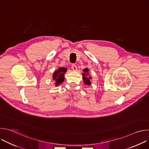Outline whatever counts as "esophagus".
Segmentation results:
<instances>
[{
    "label": "esophagus",
    "instance_id": "1",
    "mask_svg": "<svg viewBox=\"0 0 149 149\" xmlns=\"http://www.w3.org/2000/svg\"><path fill=\"white\" fill-rule=\"evenodd\" d=\"M71 68H72V70L73 71H76L77 70V67L75 65H74V64H72V65Z\"/></svg>",
    "mask_w": 149,
    "mask_h": 149
}]
</instances>
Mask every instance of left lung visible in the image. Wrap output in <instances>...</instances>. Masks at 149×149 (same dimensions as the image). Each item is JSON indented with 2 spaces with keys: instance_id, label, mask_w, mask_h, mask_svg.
I'll use <instances>...</instances> for the list:
<instances>
[{
  "instance_id": "1",
  "label": "left lung",
  "mask_w": 149,
  "mask_h": 149,
  "mask_svg": "<svg viewBox=\"0 0 149 149\" xmlns=\"http://www.w3.org/2000/svg\"><path fill=\"white\" fill-rule=\"evenodd\" d=\"M83 72L82 73V79H83V82L84 83L87 85V86H90L91 85V79H92V77L89 75V70L88 68H84L82 70Z\"/></svg>"
}]
</instances>
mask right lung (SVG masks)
I'll return each mask as SVG.
<instances>
[{"instance_id":"right-lung-1","label":"right lung","mask_w":149,"mask_h":149,"mask_svg":"<svg viewBox=\"0 0 149 149\" xmlns=\"http://www.w3.org/2000/svg\"><path fill=\"white\" fill-rule=\"evenodd\" d=\"M67 71V68L64 67H60L54 71L52 75V79L55 81L54 84L55 86H58L59 84L62 83L65 79L64 75Z\"/></svg>"}]
</instances>
